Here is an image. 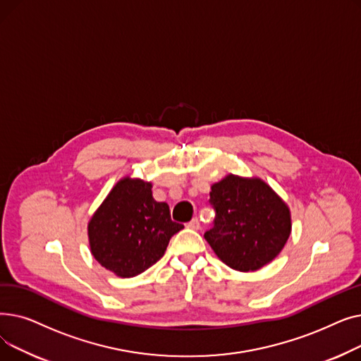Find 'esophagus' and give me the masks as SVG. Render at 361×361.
Masks as SVG:
<instances>
[{"mask_svg": "<svg viewBox=\"0 0 361 361\" xmlns=\"http://www.w3.org/2000/svg\"><path fill=\"white\" fill-rule=\"evenodd\" d=\"M185 226H187V228H190V230H199L200 228V222H199L197 218H193L190 222L185 224Z\"/></svg>", "mask_w": 361, "mask_h": 361, "instance_id": "1", "label": "esophagus"}]
</instances>
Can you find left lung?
Segmentation results:
<instances>
[{
    "label": "left lung",
    "mask_w": 361,
    "mask_h": 361,
    "mask_svg": "<svg viewBox=\"0 0 361 361\" xmlns=\"http://www.w3.org/2000/svg\"><path fill=\"white\" fill-rule=\"evenodd\" d=\"M214 226L204 233L216 256L240 272L274 260L291 233L287 204L262 180L225 177L212 185Z\"/></svg>",
    "instance_id": "1"
}]
</instances>
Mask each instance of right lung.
Returning a JSON list of instances; mask_svg holds the SVG:
<instances>
[{"label": "right lung", "instance_id": "obj_1", "mask_svg": "<svg viewBox=\"0 0 361 361\" xmlns=\"http://www.w3.org/2000/svg\"><path fill=\"white\" fill-rule=\"evenodd\" d=\"M183 228L169 206L152 197L150 183L124 178L89 222L90 250L104 268L131 278L154 267Z\"/></svg>", "mask_w": 361, "mask_h": 361}]
</instances>
